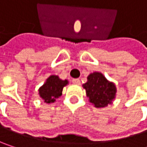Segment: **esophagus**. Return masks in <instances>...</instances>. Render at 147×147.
I'll use <instances>...</instances> for the list:
<instances>
[{
	"instance_id": "34e87169",
	"label": "esophagus",
	"mask_w": 147,
	"mask_h": 147,
	"mask_svg": "<svg viewBox=\"0 0 147 147\" xmlns=\"http://www.w3.org/2000/svg\"><path fill=\"white\" fill-rule=\"evenodd\" d=\"M72 82H73L74 84H76V85H80V84H81V81H80L78 78L72 79Z\"/></svg>"
}]
</instances>
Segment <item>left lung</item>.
<instances>
[{
  "label": "left lung",
  "mask_w": 147,
  "mask_h": 147,
  "mask_svg": "<svg viewBox=\"0 0 147 147\" xmlns=\"http://www.w3.org/2000/svg\"><path fill=\"white\" fill-rule=\"evenodd\" d=\"M89 101L95 107H105L115 99L116 86L106 80L100 72H94L88 76V82L83 84Z\"/></svg>",
  "instance_id": "8db88e82"
}]
</instances>
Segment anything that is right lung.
<instances>
[{
  "instance_id": "1",
  "label": "right lung",
  "mask_w": 147,
  "mask_h": 147,
  "mask_svg": "<svg viewBox=\"0 0 147 147\" xmlns=\"http://www.w3.org/2000/svg\"><path fill=\"white\" fill-rule=\"evenodd\" d=\"M68 83L67 80H61L58 76H51L39 88V94L46 103H53L62 95L63 88Z\"/></svg>"
}]
</instances>
